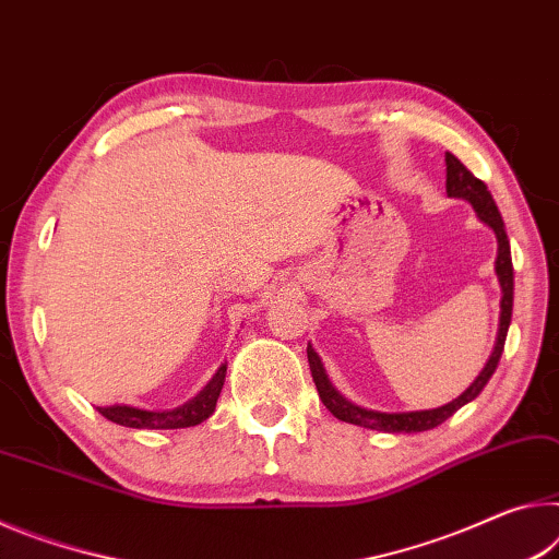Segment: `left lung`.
Masks as SVG:
<instances>
[{
  "mask_svg": "<svg viewBox=\"0 0 559 559\" xmlns=\"http://www.w3.org/2000/svg\"><path fill=\"white\" fill-rule=\"evenodd\" d=\"M445 193L451 198L468 200L475 213H478V217L488 227H492V233H496V237H498L496 272H498V282L502 289V299H500V329H498L496 349H492L488 364L483 366L478 379H475L459 399H453L451 404L438 406L431 411H411V414H381V411H369V408L352 404V401H346L342 393L332 386V381H329L324 366H322V359H319L317 352L312 349V344H309L307 359H309V369H312V379H314V386L319 391V399L324 401V406L332 411L336 418L346 420V424L371 428V431H386V433L431 431V428L441 426L445 418H451L461 406L471 404V401L478 396L483 389H486V383L490 381V377L498 369L502 346H506L510 317H512V260H510V242H508L506 225H502L498 205H496V200H492L486 182L475 178L473 173L465 168L453 153H445Z\"/></svg>",
  "mask_w": 559,
  "mask_h": 559,
  "instance_id": "obj_1",
  "label": "left lung"
}]
</instances>
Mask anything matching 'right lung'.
Wrapping results in <instances>:
<instances>
[{
  "label": "right lung",
  "mask_w": 559,
  "mask_h": 559,
  "mask_svg": "<svg viewBox=\"0 0 559 559\" xmlns=\"http://www.w3.org/2000/svg\"><path fill=\"white\" fill-rule=\"evenodd\" d=\"M227 364L219 366L215 377L207 381V386L198 393L195 399H190L188 404L170 411H145L133 406H98V414L114 420L118 426L126 428H190L203 424L205 418L213 416L219 391L225 383Z\"/></svg>",
  "instance_id": "add662e5"
}]
</instances>
